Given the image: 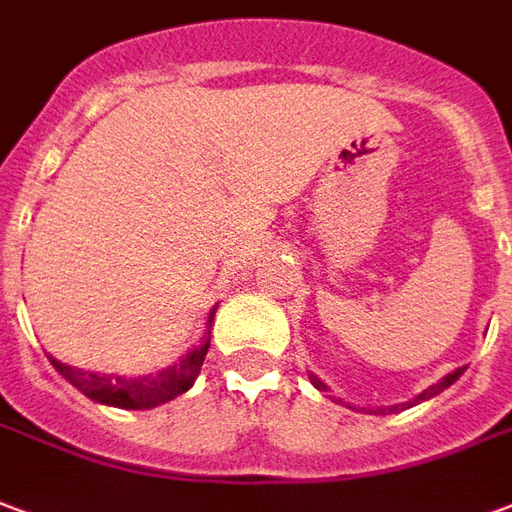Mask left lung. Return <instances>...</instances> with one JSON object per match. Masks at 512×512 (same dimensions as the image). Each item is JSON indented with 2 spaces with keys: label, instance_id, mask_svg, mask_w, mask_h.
Wrapping results in <instances>:
<instances>
[{
  "label": "left lung",
  "instance_id": "1",
  "mask_svg": "<svg viewBox=\"0 0 512 512\" xmlns=\"http://www.w3.org/2000/svg\"><path fill=\"white\" fill-rule=\"evenodd\" d=\"M461 374H464V366H458L456 372H450V374H445V377H442V380L437 382V385H431V388H426V391L420 393V396H415V401H412V404H418V401H426V399H431V396H437V393H442L445 391V388H450V385H453V382L458 380V377H461ZM312 382H314V388H317V391H328V385H325L323 380H317V377H314L312 374ZM388 410H399V407H388ZM377 412H382V410H377Z\"/></svg>",
  "mask_w": 512,
  "mask_h": 512
}]
</instances>
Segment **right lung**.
Here are the masks:
<instances>
[{
  "instance_id": "1",
  "label": "right lung",
  "mask_w": 512,
  "mask_h": 512,
  "mask_svg": "<svg viewBox=\"0 0 512 512\" xmlns=\"http://www.w3.org/2000/svg\"><path fill=\"white\" fill-rule=\"evenodd\" d=\"M211 317H214V312H211ZM211 317H208V325H211ZM206 352L208 336L203 339L200 347L187 352V358H181L176 366L162 369L157 374H149V377H132V380L130 377H116V374L83 372V369H75V366L56 361L51 355L48 358H51L54 369L62 374L64 380L73 382L75 388L86 393L92 401L121 407V410H149V407L165 404V401L176 399V396H181V393H187L192 388V382L198 380Z\"/></svg>"
}]
</instances>
